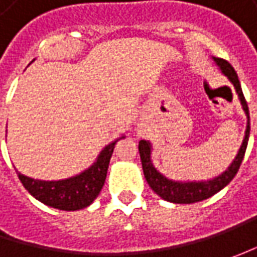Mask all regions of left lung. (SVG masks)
<instances>
[{"instance_id":"obj_1","label":"left lung","mask_w":257,"mask_h":257,"mask_svg":"<svg viewBox=\"0 0 257 257\" xmlns=\"http://www.w3.org/2000/svg\"><path fill=\"white\" fill-rule=\"evenodd\" d=\"M213 60L217 64V67L222 70L223 74L226 75L229 78V81L233 84L236 93H237V97L240 100L243 110L246 113L247 125H246V132H244V139H243L242 146H240L232 164L222 174L213 177L210 180H204V182H174V180L167 179L162 173L157 172V169L152 163V144L150 142L142 140L139 143V152H140V159H142V164H143L144 177L156 194H159L162 199L170 203L190 204V203L202 202L204 199H209L213 194L220 192L223 187H226L236 176V173L242 164L243 157H244L246 147H247L249 134H250V117H249V107L244 100L242 87H240V81L237 78L234 68L229 64V61H226L223 58H216V57H213Z\"/></svg>"}]
</instances>
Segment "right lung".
<instances>
[{
  "label": "right lung",
  "instance_id": "1",
  "mask_svg": "<svg viewBox=\"0 0 257 257\" xmlns=\"http://www.w3.org/2000/svg\"><path fill=\"white\" fill-rule=\"evenodd\" d=\"M120 139H124L121 136ZM107 144L100 152L97 160L83 173L64 180H37L17 172L18 179L31 196L50 207L74 212L90 206L103 189L108 163L114 146L120 140Z\"/></svg>",
  "mask_w": 257,
  "mask_h": 257
}]
</instances>
